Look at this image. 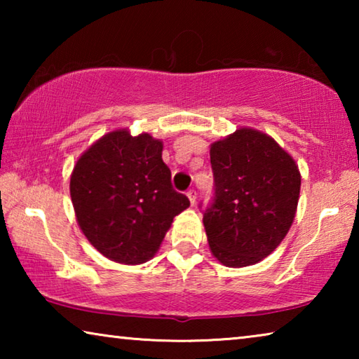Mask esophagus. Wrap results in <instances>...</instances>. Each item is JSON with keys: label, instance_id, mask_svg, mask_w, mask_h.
<instances>
[{"label": "esophagus", "instance_id": "1", "mask_svg": "<svg viewBox=\"0 0 359 359\" xmlns=\"http://www.w3.org/2000/svg\"><path fill=\"white\" fill-rule=\"evenodd\" d=\"M187 196H188V199H190V204H191V205L196 204V191H194V190H188V191H187Z\"/></svg>", "mask_w": 359, "mask_h": 359}]
</instances>
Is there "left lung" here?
Returning <instances> with one entry per match:
<instances>
[{
  "mask_svg": "<svg viewBox=\"0 0 359 359\" xmlns=\"http://www.w3.org/2000/svg\"><path fill=\"white\" fill-rule=\"evenodd\" d=\"M215 196L204 212L210 252L228 267L263 261L293 224L301 174L263 131L239 128L210 145Z\"/></svg>",
  "mask_w": 359,
  "mask_h": 359,
  "instance_id": "8db88e82",
  "label": "left lung"
}]
</instances>
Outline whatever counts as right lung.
Wrapping results in <instances>:
<instances>
[{"label": "right lung", "instance_id": "obj_1", "mask_svg": "<svg viewBox=\"0 0 359 359\" xmlns=\"http://www.w3.org/2000/svg\"><path fill=\"white\" fill-rule=\"evenodd\" d=\"M163 141L115 130L79 156L69 191L85 238L106 258L142 264L155 257L175 215L190 201L171 184Z\"/></svg>", "mask_w": 359, "mask_h": 359}]
</instances>
